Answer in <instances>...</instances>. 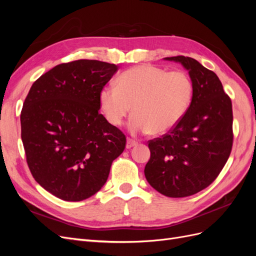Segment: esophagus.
Instances as JSON below:
<instances>
[{"label":"esophagus","mask_w":256,"mask_h":256,"mask_svg":"<svg viewBox=\"0 0 256 256\" xmlns=\"http://www.w3.org/2000/svg\"><path fill=\"white\" fill-rule=\"evenodd\" d=\"M138 144V142H136L134 140H132V138H128L127 140V144H126V147L127 148H131V147H134Z\"/></svg>","instance_id":"obj_1"}]
</instances>
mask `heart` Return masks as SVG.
<instances>
[{"mask_svg": "<svg viewBox=\"0 0 256 256\" xmlns=\"http://www.w3.org/2000/svg\"><path fill=\"white\" fill-rule=\"evenodd\" d=\"M193 90V82L186 72L138 65L120 74L118 86L106 85L100 90L99 102L111 125L120 126L132 108L131 132L162 134L187 113Z\"/></svg>", "mask_w": 256, "mask_h": 256, "instance_id": "heart-1", "label": "heart"}]
</instances>
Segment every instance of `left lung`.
<instances>
[{
	"label": "left lung",
	"instance_id": "1",
	"mask_svg": "<svg viewBox=\"0 0 256 256\" xmlns=\"http://www.w3.org/2000/svg\"><path fill=\"white\" fill-rule=\"evenodd\" d=\"M189 70L193 97L177 125L148 141L150 158L145 177L168 198H184L210 184L226 166L233 146L232 100L218 76L188 56L166 58Z\"/></svg>",
	"mask_w": 256,
	"mask_h": 256
}]
</instances>
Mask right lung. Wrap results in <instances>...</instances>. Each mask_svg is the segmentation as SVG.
Instances as JSON below:
<instances>
[{"instance_id": "right-lung-1", "label": "right lung", "mask_w": 256, "mask_h": 256, "mask_svg": "<svg viewBox=\"0 0 256 256\" xmlns=\"http://www.w3.org/2000/svg\"><path fill=\"white\" fill-rule=\"evenodd\" d=\"M118 66L96 60L60 64L32 85L21 111V138L35 180L68 202L106 184L126 136L99 113V94Z\"/></svg>"}]
</instances>
